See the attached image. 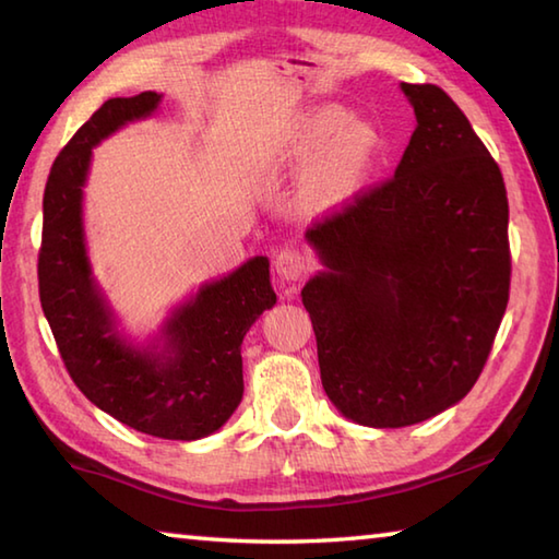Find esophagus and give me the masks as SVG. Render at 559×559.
I'll return each mask as SVG.
<instances>
[{"mask_svg": "<svg viewBox=\"0 0 559 559\" xmlns=\"http://www.w3.org/2000/svg\"><path fill=\"white\" fill-rule=\"evenodd\" d=\"M275 270L284 282H297L307 272V260L297 248H282L275 255Z\"/></svg>", "mask_w": 559, "mask_h": 559, "instance_id": "1", "label": "esophagus"}]
</instances>
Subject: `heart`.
Listing matches in <instances>:
<instances>
[{"label":"heart","mask_w":559,"mask_h":559,"mask_svg":"<svg viewBox=\"0 0 559 559\" xmlns=\"http://www.w3.org/2000/svg\"><path fill=\"white\" fill-rule=\"evenodd\" d=\"M382 148V133L372 121L325 104L287 126L280 157L284 163L311 160L301 180V202L311 212H333L362 192Z\"/></svg>","instance_id":"obj_1"}]
</instances>
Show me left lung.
Segmentation results:
<instances>
[{"label":"left lung","mask_w":559,"mask_h":559,"mask_svg":"<svg viewBox=\"0 0 559 559\" xmlns=\"http://www.w3.org/2000/svg\"><path fill=\"white\" fill-rule=\"evenodd\" d=\"M416 131L394 177L311 221L329 272L301 289L321 382L343 416L414 426L479 379L509 304L497 160L438 84H408Z\"/></svg>","instance_id":"obj_1"}]
</instances>
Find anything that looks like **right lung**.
Segmentation results:
<instances>
[{
  "label": "right lung",
  "mask_w": 559,
  "mask_h": 559,
  "mask_svg": "<svg viewBox=\"0 0 559 559\" xmlns=\"http://www.w3.org/2000/svg\"><path fill=\"white\" fill-rule=\"evenodd\" d=\"M157 102L155 92L104 102L58 153L44 192L38 294L62 365L94 406L145 436L197 440L224 426L240 404V343L277 297L267 258H252L175 311L163 353H141L116 335L84 255L82 185L94 145L148 116Z\"/></svg>",
  "instance_id": "obj_1"
}]
</instances>
